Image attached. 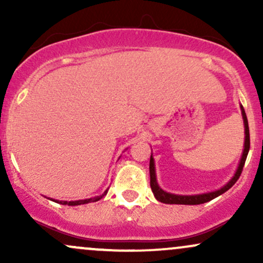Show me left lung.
Instances as JSON below:
<instances>
[{"label":"left lung","instance_id":"8db88e82","mask_svg":"<svg viewBox=\"0 0 263 263\" xmlns=\"http://www.w3.org/2000/svg\"><path fill=\"white\" fill-rule=\"evenodd\" d=\"M241 108V115H242L243 120V126H245V142H243V151L242 155H241L240 163H238V167L236 172H235L234 177L225 184L224 186L218 190H214V192L209 193H203V194H195V195H179V194H173V193H168L165 190H163L161 186L158 185L157 182V176H156V165H155V159H153L152 155H151V161H149V177H151V189H152L155 198L158 201L164 204H182V205H198L206 203V201L213 200L214 198L219 197V195L224 194L226 190H229L237 182V179L240 178L241 172H242L243 164L247 158L250 151V131H249V122H247V117L243 110L242 105H240Z\"/></svg>","mask_w":263,"mask_h":263}]
</instances>
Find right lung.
Listing matches in <instances>:
<instances>
[{"label": "right lung", "instance_id": "add662e5", "mask_svg": "<svg viewBox=\"0 0 263 263\" xmlns=\"http://www.w3.org/2000/svg\"><path fill=\"white\" fill-rule=\"evenodd\" d=\"M106 194H107V190H105L104 194L98 195V197H93V198H90V199H83V200L65 201V200H55V199H50V200L55 201V203L63 204V205H70V206H75V205H81V204H87V203H93V201H98V200H100L102 197H105ZM48 199H49V198H48Z\"/></svg>", "mask_w": 263, "mask_h": 263}]
</instances>
